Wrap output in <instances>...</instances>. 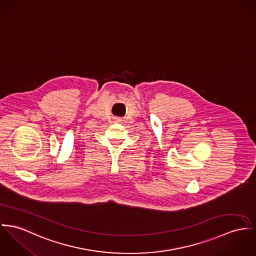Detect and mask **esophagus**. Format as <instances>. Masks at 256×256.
I'll return each instance as SVG.
<instances>
[{
    "instance_id": "1",
    "label": "esophagus",
    "mask_w": 256,
    "mask_h": 256,
    "mask_svg": "<svg viewBox=\"0 0 256 256\" xmlns=\"http://www.w3.org/2000/svg\"><path fill=\"white\" fill-rule=\"evenodd\" d=\"M118 120H118V118H117V122H118Z\"/></svg>"
}]
</instances>
